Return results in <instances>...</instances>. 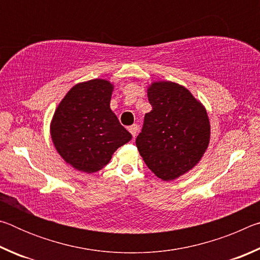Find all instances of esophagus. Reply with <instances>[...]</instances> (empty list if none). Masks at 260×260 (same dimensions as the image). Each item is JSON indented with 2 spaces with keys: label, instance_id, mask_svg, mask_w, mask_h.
Masks as SVG:
<instances>
[{
  "label": "esophagus",
  "instance_id": "1",
  "mask_svg": "<svg viewBox=\"0 0 260 260\" xmlns=\"http://www.w3.org/2000/svg\"><path fill=\"white\" fill-rule=\"evenodd\" d=\"M128 131H129V133L133 135V139H135V136H136V134H138V131H139V127H138V125H132V126H129V128H128Z\"/></svg>",
  "mask_w": 260,
  "mask_h": 260
}]
</instances>
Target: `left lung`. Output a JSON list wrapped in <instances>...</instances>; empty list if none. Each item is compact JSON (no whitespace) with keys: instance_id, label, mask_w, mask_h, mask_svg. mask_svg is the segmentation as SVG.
<instances>
[{"instance_id":"8db88e82","label":"left lung","mask_w":260,"mask_h":260,"mask_svg":"<svg viewBox=\"0 0 260 260\" xmlns=\"http://www.w3.org/2000/svg\"><path fill=\"white\" fill-rule=\"evenodd\" d=\"M152 110L146 113L136 147L158 178L171 181L199 164L210 142L206 110L187 88L171 81L148 87Z\"/></svg>"}]
</instances>
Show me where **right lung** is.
I'll return each instance as SVG.
<instances>
[{
	"label": "right lung",
	"mask_w": 260,
	"mask_h": 260,
	"mask_svg": "<svg viewBox=\"0 0 260 260\" xmlns=\"http://www.w3.org/2000/svg\"><path fill=\"white\" fill-rule=\"evenodd\" d=\"M113 85L104 79L73 86L58 104L50 124L57 152L85 173L102 170L113 152L132 139L110 109Z\"/></svg>",
	"instance_id": "1"
}]
</instances>
